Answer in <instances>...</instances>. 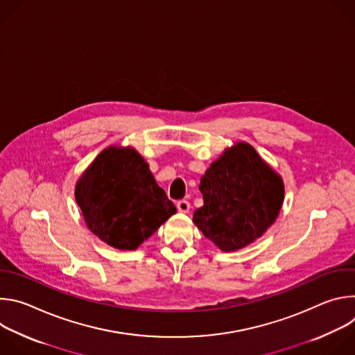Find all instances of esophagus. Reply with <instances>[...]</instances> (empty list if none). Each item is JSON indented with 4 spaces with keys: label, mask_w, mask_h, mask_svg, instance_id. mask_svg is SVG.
I'll list each match as a JSON object with an SVG mask.
<instances>
[{
    "label": "esophagus",
    "mask_w": 355,
    "mask_h": 355,
    "mask_svg": "<svg viewBox=\"0 0 355 355\" xmlns=\"http://www.w3.org/2000/svg\"><path fill=\"white\" fill-rule=\"evenodd\" d=\"M177 208H178L180 212L187 214V212L189 211V208H191V204H189V202H188L187 199H181V200L177 202Z\"/></svg>",
    "instance_id": "34e87169"
}]
</instances>
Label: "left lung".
<instances>
[{
    "label": "left lung",
    "mask_w": 355,
    "mask_h": 355,
    "mask_svg": "<svg viewBox=\"0 0 355 355\" xmlns=\"http://www.w3.org/2000/svg\"><path fill=\"white\" fill-rule=\"evenodd\" d=\"M204 207L193 223L223 251H234L259 239L277 219L284 184L254 147L237 143L211 164L200 178Z\"/></svg>",
    "instance_id": "1"
}]
</instances>
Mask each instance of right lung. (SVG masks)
Returning a JSON list of instances; mask_svg holds the SVG:
<instances>
[{
    "label": "right lung",
    "mask_w": 355,
    "mask_h": 355,
    "mask_svg": "<svg viewBox=\"0 0 355 355\" xmlns=\"http://www.w3.org/2000/svg\"><path fill=\"white\" fill-rule=\"evenodd\" d=\"M76 199L88 227L119 250H135L177 212L133 148L110 147L83 174Z\"/></svg>",
    "instance_id": "obj_1"
}]
</instances>
